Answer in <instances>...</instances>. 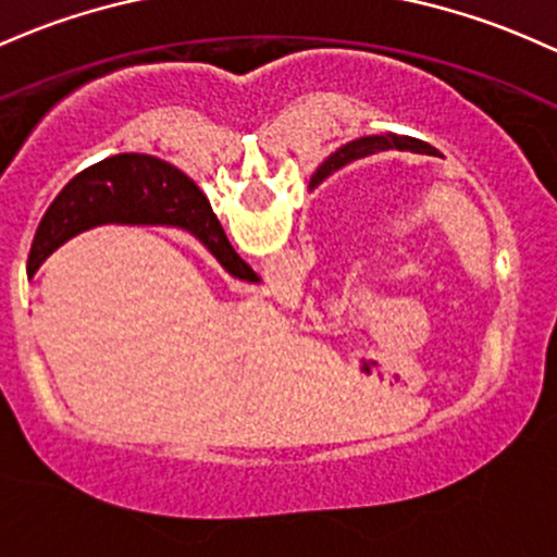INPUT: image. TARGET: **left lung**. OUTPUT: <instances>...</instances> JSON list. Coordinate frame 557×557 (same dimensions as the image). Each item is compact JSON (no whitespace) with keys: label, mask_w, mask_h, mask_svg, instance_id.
<instances>
[{"label":"left lung","mask_w":557,"mask_h":557,"mask_svg":"<svg viewBox=\"0 0 557 557\" xmlns=\"http://www.w3.org/2000/svg\"><path fill=\"white\" fill-rule=\"evenodd\" d=\"M391 148H398V151H411V153H435V148L430 146V143L424 140H417V137H409V135H369V137H358V140L348 143V146L339 148L337 153H332L324 164L315 170L313 175V185L326 181L332 172L343 170L345 164H350V161L356 159H363L369 157V153H376V151H391Z\"/></svg>","instance_id":"8db88e82"}]
</instances>
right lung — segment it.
Instances as JSON below:
<instances>
[{
    "label": "right lung",
    "mask_w": 557,
    "mask_h": 557,
    "mask_svg": "<svg viewBox=\"0 0 557 557\" xmlns=\"http://www.w3.org/2000/svg\"><path fill=\"white\" fill-rule=\"evenodd\" d=\"M172 225L188 231L214 255L233 278L260 276L233 252L199 185L177 166L148 153H119L87 166L74 177L41 218L28 255V276L76 233L98 225Z\"/></svg>",
    "instance_id": "1"
}]
</instances>
